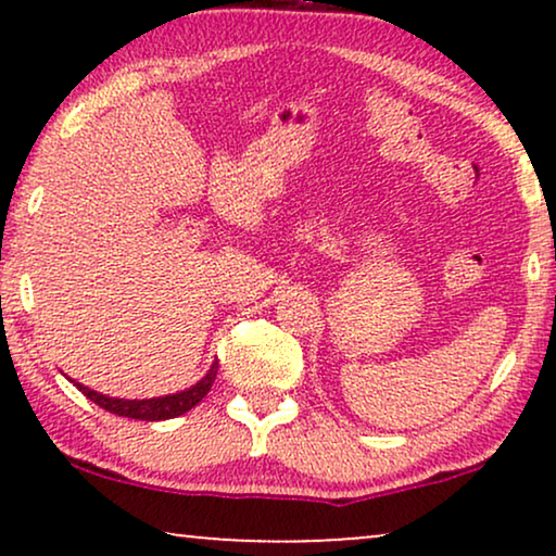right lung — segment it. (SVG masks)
<instances>
[{
  "instance_id": "add662e5",
  "label": "right lung",
  "mask_w": 556,
  "mask_h": 556,
  "mask_svg": "<svg viewBox=\"0 0 556 556\" xmlns=\"http://www.w3.org/2000/svg\"><path fill=\"white\" fill-rule=\"evenodd\" d=\"M217 367H219L217 362L212 364L207 375H204L194 387H189V390L177 392V394H166V397H154V400H116V397H105V394H101V392L88 390V387H83L80 382H75V387H78V390L86 394L90 402H96L98 407L109 409V413H113V415L131 417V420L156 422V420H172V417L185 415L194 405H200L204 394L210 392L212 382H215Z\"/></svg>"
}]
</instances>
